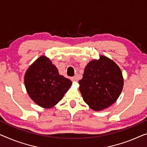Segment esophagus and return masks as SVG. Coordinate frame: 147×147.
Masks as SVG:
<instances>
[{"label": "esophagus", "mask_w": 147, "mask_h": 147, "mask_svg": "<svg viewBox=\"0 0 147 147\" xmlns=\"http://www.w3.org/2000/svg\"><path fill=\"white\" fill-rule=\"evenodd\" d=\"M71 80L73 81V82H77V81H78V78H76V76H74V77L71 78Z\"/></svg>", "instance_id": "esophagus-1"}]
</instances>
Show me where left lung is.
<instances>
[{"label": "left lung", "mask_w": 147, "mask_h": 147, "mask_svg": "<svg viewBox=\"0 0 147 147\" xmlns=\"http://www.w3.org/2000/svg\"><path fill=\"white\" fill-rule=\"evenodd\" d=\"M79 90L92 109L100 111L117 101L123 87V77L119 66L104 55L90 61L79 80Z\"/></svg>", "instance_id": "8db88e82"}]
</instances>
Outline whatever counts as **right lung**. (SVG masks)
I'll list each match as a JSON object with an SVG mask.
<instances>
[{
	"mask_svg": "<svg viewBox=\"0 0 147 147\" xmlns=\"http://www.w3.org/2000/svg\"><path fill=\"white\" fill-rule=\"evenodd\" d=\"M24 84L33 101L41 108L49 109L62 100L72 82L59 74L49 58L41 55L26 70Z\"/></svg>",
	"mask_w": 147,
	"mask_h": 147,
	"instance_id": "obj_1",
	"label": "right lung"
}]
</instances>
